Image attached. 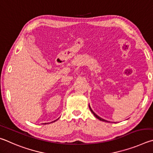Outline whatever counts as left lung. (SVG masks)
I'll use <instances>...</instances> for the list:
<instances>
[{
  "instance_id": "1",
  "label": "left lung",
  "mask_w": 153,
  "mask_h": 153,
  "mask_svg": "<svg viewBox=\"0 0 153 153\" xmlns=\"http://www.w3.org/2000/svg\"><path fill=\"white\" fill-rule=\"evenodd\" d=\"M89 108H90V110H91V111L92 112V113H93V115H94V116L96 117H97V119H99V120H101V121H103V122H109V121H107V120H104V119H103V118H101V117H100V116H97V114H96L95 113V112L94 111H93V110H92V109L91 108V107H90V105H89Z\"/></svg>"
}]
</instances>
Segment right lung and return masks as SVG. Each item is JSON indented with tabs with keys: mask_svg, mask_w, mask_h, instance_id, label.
Here are the masks:
<instances>
[{
	"mask_svg": "<svg viewBox=\"0 0 153 153\" xmlns=\"http://www.w3.org/2000/svg\"><path fill=\"white\" fill-rule=\"evenodd\" d=\"M56 120H54V121H53V122H50V123H52V122H56ZM48 124V123H45V124Z\"/></svg>",
	"mask_w": 153,
	"mask_h": 153,
	"instance_id": "1",
	"label": "right lung"
}]
</instances>
